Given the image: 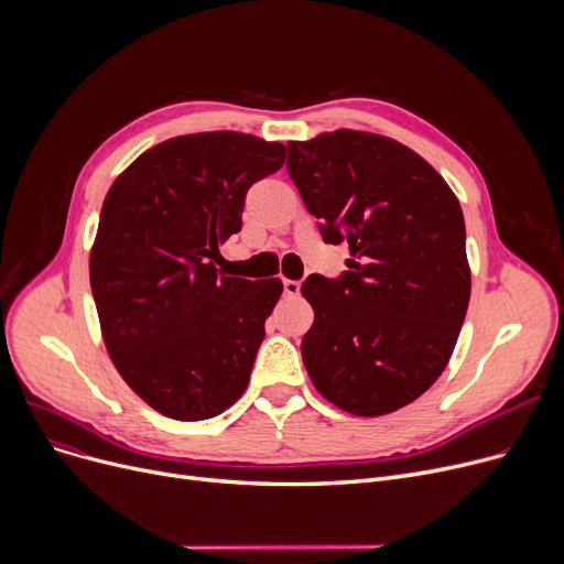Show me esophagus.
<instances>
[{"label":"esophagus","instance_id":"obj_1","mask_svg":"<svg viewBox=\"0 0 564 564\" xmlns=\"http://www.w3.org/2000/svg\"><path fill=\"white\" fill-rule=\"evenodd\" d=\"M300 290H302V283H300V281L283 279V294H288V297H297Z\"/></svg>","mask_w":564,"mask_h":564}]
</instances>
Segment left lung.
Wrapping results in <instances>:
<instances>
[{
	"label": "left lung",
	"mask_w": 564,
	"mask_h": 564,
	"mask_svg": "<svg viewBox=\"0 0 564 564\" xmlns=\"http://www.w3.org/2000/svg\"><path fill=\"white\" fill-rule=\"evenodd\" d=\"M288 173L347 270L311 274L315 311L302 340L315 389L357 416L423 395L448 366L470 297L457 196L411 148L338 130L288 143Z\"/></svg>",
	"instance_id": "1"
}]
</instances>
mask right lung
<instances>
[{
    "mask_svg": "<svg viewBox=\"0 0 564 564\" xmlns=\"http://www.w3.org/2000/svg\"><path fill=\"white\" fill-rule=\"evenodd\" d=\"M283 153L228 130L175 137L137 158L102 203L88 262L102 338L128 387L169 419H213L247 389L283 285L226 276L213 258Z\"/></svg>",
    "mask_w": 564,
    "mask_h": 564,
    "instance_id": "1",
    "label": "right lung"
}]
</instances>
